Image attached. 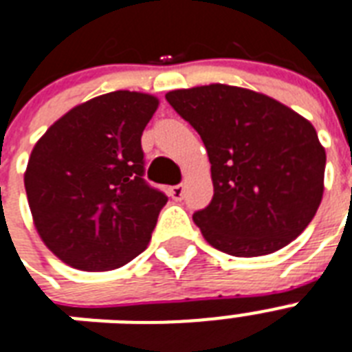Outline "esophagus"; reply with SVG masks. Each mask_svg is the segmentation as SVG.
<instances>
[{
  "label": "esophagus",
  "instance_id": "34e87169",
  "mask_svg": "<svg viewBox=\"0 0 352 352\" xmlns=\"http://www.w3.org/2000/svg\"><path fill=\"white\" fill-rule=\"evenodd\" d=\"M168 192H170V196H173L174 200H182V198H184V192H185L184 185L182 184L174 185V187H170V190H168Z\"/></svg>",
  "mask_w": 352,
  "mask_h": 352
}]
</instances>
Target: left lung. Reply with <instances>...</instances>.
Here are the masks:
<instances>
[{"label": "left lung", "instance_id": "8db88e82", "mask_svg": "<svg viewBox=\"0 0 352 352\" xmlns=\"http://www.w3.org/2000/svg\"><path fill=\"white\" fill-rule=\"evenodd\" d=\"M168 104L206 145L213 200L192 214L209 244L235 257L298 239L323 196L325 148L305 117L268 95L209 84L174 89Z\"/></svg>", "mask_w": 352, "mask_h": 352}]
</instances>
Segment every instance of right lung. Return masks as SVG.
Masks as SVG:
<instances>
[{"label": "right lung", "mask_w": 352, "mask_h": 352, "mask_svg": "<svg viewBox=\"0 0 352 352\" xmlns=\"http://www.w3.org/2000/svg\"><path fill=\"white\" fill-rule=\"evenodd\" d=\"M157 104L126 89L99 95L38 139L23 178L27 200L38 235L65 264L116 270L148 246L168 200L143 178L141 135Z\"/></svg>", "instance_id": "add662e5"}]
</instances>
